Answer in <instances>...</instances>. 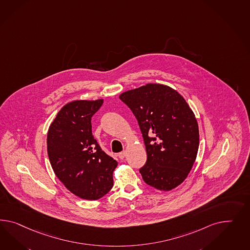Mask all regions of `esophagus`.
<instances>
[{
  "mask_svg": "<svg viewBox=\"0 0 250 250\" xmlns=\"http://www.w3.org/2000/svg\"><path fill=\"white\" fill-rule=\"evenodd\" d=\"M125 155H126V152H125V151H123V152L118 154V157H119L120 159H124V158L125 157Z\"/></svg>",
  "mask_w": 250,
  "mask_h": 250,
  "instance_id": "1",
  "label": "esophagus"
}]
</instances>
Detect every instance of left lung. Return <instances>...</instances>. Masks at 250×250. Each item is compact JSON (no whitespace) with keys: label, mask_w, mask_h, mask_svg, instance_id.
<instances>
[{"label":"left lung","mask_w":250,"mask_h":250,"mask_svg":"<svg viewBox=\"0 0 250 250\" xmlns=\"http://www.w3.org/2000/svg\"><path fill=\"white\" fill-rule=\"evenodd\" d=\"M119 98L137 119L147 154L140 168L144 181L161 191L176 188L196 161L199 131L195 114L182 95L161 83H146Z\"/></svg>","instance_id":"1"}]
</instances>
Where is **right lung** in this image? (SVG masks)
<instances>
[{
	"instance_id": "obj_1",
	"label": "right lung",
	"mask_w": 250,
	"mask_h": 250,
	"mask_svg": "<svg viewBox=\"0 0 250 250\" xmlns=\"http://www.w3.org/2000/svg\"><path fill=\"white\" fill-rule=\"evenodd\" d=\"M103 99L75 100L63 105L50 125L47 153L54 174L75 196L97 200L113 188L117 162L92 134V116Z\"/></svg>"
}]
</instances>
